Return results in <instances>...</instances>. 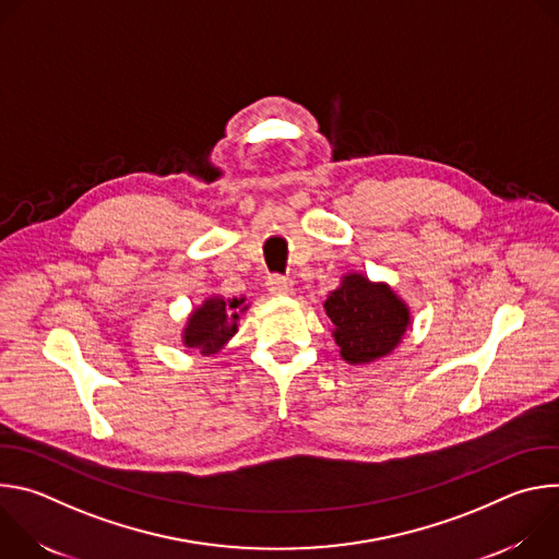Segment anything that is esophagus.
Here are the masks:
<instances>
[{
	"label": "esophagus",
	"instance_id": "esophagus-1",
	"mask_svg": "<svg viewBox=\"0 0 559 559\" xmlns=\"http://www.w3.org/2000/svg\"><path fill=\"white\" fill-rule=\"evenodd\" d=\"M292 278L289 276H283V274H272L267 278V289L272 294H289L292 292Z\"/></svg>",
	"mask_w": 559,
	"mask_h": 559
}]
</instances>
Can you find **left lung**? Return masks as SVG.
<instances>
[{"instance_id":"obj_1","label":"left lung","mask_w":559,"mask_h":559,"mask_svg":"<svg viewBox=\"0 0 559 559\" xmlns=\"http://www.w3.org/2000/svg\"><path fill=\"white\" fill-rule=\"evenodd\" d=\"M323 307L334 323L341 354L352 365L386 356L409 325L405 302L386 285L369 283L360 274L345 276Z\"/></svg>"}]
</instances>
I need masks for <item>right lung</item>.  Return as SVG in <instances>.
<instances>
[{"mask_svg": "<svg viewBox=\"0 0 559 559\" xmlns=\"http://www.w3.org/2000/svg\"><path fill=\"white\" fill-rule=\"evenodd\" d=\"M248 305H243V298H210L205 300L194 313L190 316V323L183 334V343L188 347H199L201 354H214L218 352L234 334H236V321Z\"/></svg>", "mask_w": 559, "mask_h": 559, "instance_id": "add662e5", "label": "right lung"}]
</instances>
